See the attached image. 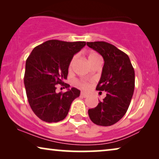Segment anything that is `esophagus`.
<instances>
[{"mask_svg":"<svg viewBox=\"0 0 159 159\" xmlns=\"http://www.w3.org/2000/svg\"><path fill=\"white\" fill-rule=\"evenodd\" d=\"M80 95H81V96L83 97V98H87L88 96V93H84V92H81V93H80Z\"/></svg>","mask_w":159,"mask_h":159,"instance_id":"esophagus-1","label":"esophagus"}]
</instances>
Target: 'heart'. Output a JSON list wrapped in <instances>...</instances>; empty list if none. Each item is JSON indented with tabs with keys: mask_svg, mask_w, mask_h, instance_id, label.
<instances>
[{
	"mask_svg": "<svg viewBox=\"0 0 159 159\" xmlns=\"http://www.w3.org/2000/svg\"><path fill=\"white\" fill-rule=\"evenodd\" d=\"M98 55L96 53H94V52H92V53H90L88 54V61H90L91 59H93V58H94L95 57H96ZM74 61H75V58H73L71 61H70V64H69V69H70L71 68V66H72V64H73V62ZM78 84H79V85L81 87V88H84V89H87L89 88V83H88L87 82H84V81H81V82H78Z\"/></svg>",
	"mask_w": 159,
	"mask_h": 159,
	"instance_id": "1",
	"label": "heart"
}]
</instances>
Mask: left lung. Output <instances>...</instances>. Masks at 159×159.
<instances>
[{
    "label": "left lung",
    "mask_w": 159,
    "mask_h": 159,
    "mask_svg": "<svg viewBox=\"0 0 159 159\" xmlns=\"http://www.w3.org/2000/svg\"><path fill=\"white\" fill-rule=\"evenodd\" d=\"M87 45L103 56L104 65L96 90L106 92L105 98L88 110L89 117L97 125H113L129 106L134 89V68L129 56L110 43L98 41L88 42Z\"/></svg>",
    "instance_id": "1"
}]
</instances>
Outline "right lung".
I'll return each mask as SVG.
<instances>
[{
    "mask_svg": "<svg viewBox=\"0 0 159 159\" xmlns=\"http://www.w3.org/2000/svg\"><path fill=\"white\" fill-rule=\"evenodd\" d=\"M86 43L51 40L32 50L26 61L24 77L28 102L34 114L45 122H58L66 118L71 104L79 97L80 90L69 89L67 79L70 61ZM68 89L55 92L56 84Z\"/></svg>",
    "mask_w": 159,
    "mask_h": 159,
    "instance_id": "1",
    "label": "right lung"
}]
</instances>
